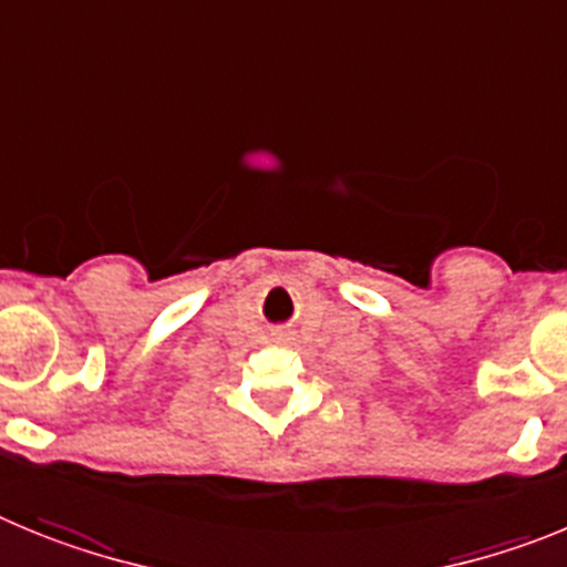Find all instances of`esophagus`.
<instances>
[{
	"mask_svg": "<svg viewBox=\"0 0 567 567\" xmlns=\"http://www.w3.org/2000/svg\"><path fill=\"white\" fill-rule=\"evenodd\" d=\"M274 336H277V339H279V341H290V336H293V333H290V330H288V328H279V330H277V333H274Z\"/></svg>",
	"mask_w": 567,
	"mask_h": 567,
	"instance_id": "1",
	"label": "esophagus"
}]
</instances>
